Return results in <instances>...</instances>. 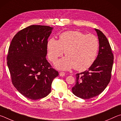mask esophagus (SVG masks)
<instances>
[{
	"mask_svg": "<svg viewBox=\"0 0 121 121\" xmlns=\"http://www.w3.org/2000/svg\"><path fill=\"white\" fill-rule=\"evenodd\" d=\"M59 75H60V76H61V77L64 76L65 75V73H64V72H60V73H59Z\"/></svg>",
	"mask_w": 121,
	"mask_h": 121,
	"instance_id": "34e87169",
	"label": "esophagus"
}]
</instances>
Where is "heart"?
<instances>
[{"instance_id":"1","label":"heart","mask_w":121,"mask_h":121,"mask_svg":"<svg viewBox=\"0 0 121 121\" xmlns=\"http://www.w3.org/2000/svg\"><path fill=\"white\" fill-rule=\"evenodd\" d=\"M99 43L92 34L85 35L78 31H69L61 34L59 40L51 38L47 43L48 56L54 62L65 52L66 56L56 63L61 70H68L74 67L78 71L89 69L97 58Z\"/></svg>"}]
</instances>
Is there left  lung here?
<instances>
[{
    "mask_svg": "<svg viewBox=\"0 0 121 121\" xmlns=\"http://www.w3.org/2000/svg\"><path fill=\"white\" fill-rule=\"evenodd\" d=\"M99 43V52L95 62L87 70L76 74L72 92L77 97L89 99L100 95L111 78L114 56L109 42L100 30L95 29Z\"/></svg>",
    "mask_w": 121,
    "mask_h": 121,
    "instance_id": "obj_1",
    "label": "left lung"
}]
</instances>
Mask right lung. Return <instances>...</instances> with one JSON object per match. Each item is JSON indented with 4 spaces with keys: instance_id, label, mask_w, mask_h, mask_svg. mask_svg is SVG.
<instances>
[{
    "instance_id": "right-lung-1",
    "label": "right lung",
    "mask_w": 121,
    "mask_h": 121,
    "mask_svg": "<svg viewBox=\"0 0 121 121\" xmlns=\"http://www.w3.org/2000/svg\"><path fill=\"white\" fill-rule=\"evenodd\" d=\"M53 29L29 26L14 36L9 47L7 60L12 83L30 99L48 95L53 79L59 75L46 59L48 39Z\"/></svg>"
}]
</instances>
